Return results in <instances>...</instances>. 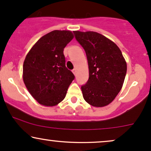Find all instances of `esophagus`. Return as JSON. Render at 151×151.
Instances as JSON below:
<instances>
[{
  "mask_svg": "<svg viewBox=\"0 0 151 151\" xmlns=\"http://www.w3.org/2000/svg\"><path fill=\"white\" fill-rule=\"evenodd\" d=\"M72 72H73V74H74V76H76V75H77V70H76V69H74V70H72Z\"/></svg>",
  "mask_w": 151,
  "mask_h": 151,
  "instance_id": "1",
  "label": "esophagus"
}]
</instances>
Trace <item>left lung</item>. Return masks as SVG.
Here are the masks:
<instances>
[{
  "mask_svg": "<svg viewBox=\"0 0 151 151\" xmlns=\"http://www.w3.org/2000/svg\"><path fill=\"white\" fill-rule=\"evenodd\" d=\"M83 47L89 65V79L81 86L83 97L90 105L103 107L114 101L125 79L127 65L113 41L93 31H74Z\"/></svg>",
  "mask_w": 151,
  "mask_h": 151,
  "instance_id": "8db88e82",
  "label": "left lung"
}]
</instances>
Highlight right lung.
I'll return each instance as SVG.
<instances>
[{"label":"right lung","mask_w":151,"mask_h":151,"mask_svg":"<svg viewBox=\"0 0 151 151\" xmlns=\"http://www.w3.org/2000/svg\"><path fill=\"white\" fill-rule=\"evenodd\" d=\"M73 38L70 30H53L40 38L26 55L22 79L40 104L54 106L65 98L74 76L66 67L63 51Z\"/></svg>","instance_id":"add662e5"}]
</instances>
